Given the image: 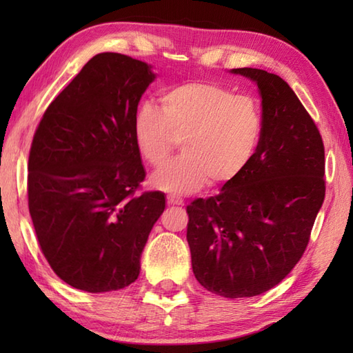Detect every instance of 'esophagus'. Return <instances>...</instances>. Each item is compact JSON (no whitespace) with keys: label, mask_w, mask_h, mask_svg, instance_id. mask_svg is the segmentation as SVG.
Returning a JSON list of instances; mask_svg holds the SVG:
<instances>
[{"label":"esophagus","mask_w":353,"mask_h":353,"mask_svg":"<svg viewBox=\"0 0 353 353\" xmlns=\"http://www.w3.org/2000/svg\"><path fill=\"white\" fill-rule=\"evenodd\" d=\"M167 201H168V205H172V206H182L183 205V199L176 196V194H168Z\"/></svg>","instance_id":"1"}]
</instances>
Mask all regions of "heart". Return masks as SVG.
I'll list each match as a JSON object with an SVG mask.
<instances>
[{"label": "heart", "mask_w": 353, "mask_h": 353, "mask_svg": "<svg viewBox=\"0 0 353 353\" xmlns=\"http://www.w3.org/2000/svg\"><path fill=\"white\" fill-rule=\"evenodd\" d=\"M161 106L141 103L132 119L134 144L152 167H162L183 138L185 153L156 172L154 188L192 192L208 181H235L249 167L264 130L253 97L212 81H188L163 91Z\"/></svg>", "instance_id": "b5f03b06"}]
</instances>
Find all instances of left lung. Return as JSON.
<instances>
[{
  "instance_id": "8db88e82",
  "label": "left lung",
  "mask_w": 353,
  "mask_h": 353,
  "mask_svg": "<svg viewBox=\"0 0 353 353\" xmlns=\"http://www.w3.org/2000/svg\"><path fill=\"white\" fill-rule=\"evenodd\" d=\"M232 72L256 81L264 130L235 181L186 206V239L201 287L241 299L276 287L303 256L325 200V145L283 79L256 68Z\"/></svg>"
}]
</instances>
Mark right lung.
Returning a JSON list of instances; mask_svg holds the SVG:
<instances>
[{"mask_svg": "<svg viewBox=\"0 0 353 353\" xmlns=\"http://www.w3.org/2000/svg\"><path fill=\"white\" fill-rule=\"evenodd\" d=\"M154 80L118 52L94 56L50 103L28 156V211L37 243L63 282L88 292L129 287L165 209L145 179L132 119Z\"/></svg>", "mask_w": 353, "mask_h": 353, "instance_id": "right-lung-1", "label": "right lung"}]
</instances>
